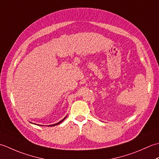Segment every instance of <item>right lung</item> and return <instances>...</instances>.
<instances>
[{
  "label": "right lung",
  "instance_id": "add662e5",
  "mask_svg": "<svg viewBox=\"0 0 159 159\" xmlns=\"http://www.w3.org/2000/svg\"><path fill=\"white\" fill-rule=\"evenodd\" d=\"M66 117H67V116H66L65 117H64V118H63V119L62 120H61L60 121H59V122H58V123H57V124H52V125H50V126H56V125H58V124H59L60 123H61V122H62V121H63L64 120H65V119H66ZM40 126H41V125H40Z\"/></svg>",
  "mask_w": 159,
  "mask_h": 159
}]
</instances>
